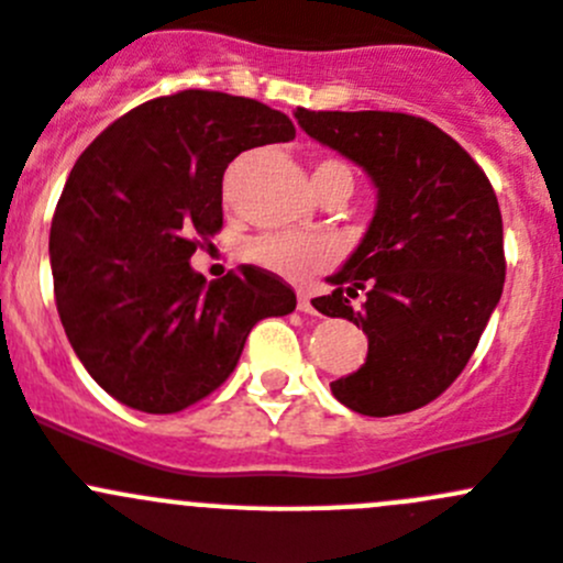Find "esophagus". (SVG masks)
Wrapping results in <instances>:
<instances>
[{"mask_svg":"<svg viewBox=\"0 0 563 563\" xmlns=\"http://www.w3.org/2000/svg\"><path fill=\"white\" fill-rule=\"evenodd\" d=\"M297 308L302 313H317V308H313V297H311V294H306V291H299Z\"/></svg>","mask_w":563,"mask_h":563,"instance_id":"obj_1","label":"esophagus"}]
</instances>
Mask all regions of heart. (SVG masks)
Returning <instances> with one entry per match:
<instances>
[{"label": "heart", "instance_id": "obj_1", "mask_svg": "<svg viewBox=\"0 0 563 563\" xmlns=\"http://www.w3.org/2000/svg\"><path fill=\"white\" fill-rule=\"evenodd\" d=\"M353 169L339 157H322L313 166V186L324 183H346L353 191ZM224 197H233V175L224 180ZM250 255L255 264L288 280H306L317 275L333 261V244L317 235H294V233H266L252 241Z\"/></svg>", "mask_w": 563, "mask_h": 563}]
</instances>
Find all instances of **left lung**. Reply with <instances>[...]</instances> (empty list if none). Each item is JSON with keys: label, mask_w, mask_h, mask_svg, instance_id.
I'll list each match as a JSON object with an SVG mask.
<instances>
[{"label": "left lung", "mask_w": 563, "mask_h": 563, "mask_svg": "<svg viewBox=\"0 0 563 563\" xmlns=\"http://www.w3.org/2000/svg\"><path fill=\"white\" fill-rule=\"evenodd\" d=\"M297 124L372 177L377 208L346 264L317 297L324 317L364 328L369 353L330 383L364 417L428 406L464 372L506 283L495 188L470 152L428 119L388 110H306ZM365 294L353 312L349 299Z\"/></svg>", "instance_id": "left-lung-1"}]
</instances>
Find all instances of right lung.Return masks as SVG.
Returning a JSON list of instances; mask_svg holds the SVG:
<instances>
[{
    "instance_id": "add662e5",
    "label": "right lung",
    "mask_w": 563,
    "mask_h": 563,
    "mask_svg": "<svg viewBox=\"0 0 563 563\" xmlns=\"http://www.w3.org/2000/svg\"><path fill=\"white\" fill-rule=\"evenodd\" d=\"M294 135L269 104L191 88L133 108L77 157L49 233L55 302L110 397L183 411L228 380L261 319L297 308L272 272L241 266L208 283L188 264L222 230L228 163Z\"/></svg>"
}]
</instances>
